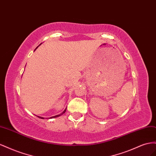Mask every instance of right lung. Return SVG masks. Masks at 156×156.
I'll list each match as a JSON object with an SVG mask.
<instances>
[{"label":"right lung","instance_id":"right-lung-1","mask_svg":"<svg viewBox=\"0 0 156 156\" xmlns=\"http://www.w3.org/2000/svg\"><path fill=\"white\" fill-rule=\"evenodd\" d=\"M41 44H40V45H41ZM40 45H39V46H40ZM38 46H37V47L36 48V49H35V50H34V51L37 50V49L38 48ZM66 108H65V109L64 110V111H63V112H62V113H61V114H58V115H54V116H52V117H50V118H50V119H51V118H57V117H59V116H60V115H63V114H64V113H65V112H66ZM37 117H38L39 118H41V119H44V118H43V117H41V116H38V115H37Z\"/></svg>","mask_w":156,"mask_h":156}]
</instances>
